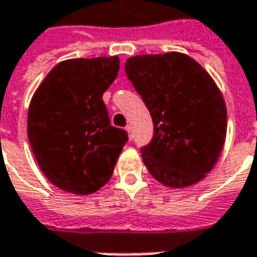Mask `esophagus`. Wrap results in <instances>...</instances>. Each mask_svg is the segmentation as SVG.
Listing matches in <instances>:
<instances>
[{"label": "esophagus", "instance_id": "34e87169", "mask_svg": "<svg viewBox=\"0 0 257 257\" xmlns=\"http://www.w3.org/2000/svg\"><path fill=\"white\" fill-rule=\"evenodd\" d=\"M125 132L128 133V139H130V140H133L134 134H133V128H132V125H127V127H125Z\"/></svg>", "mask_w": 257, "mask_h": 257}]
</instances>
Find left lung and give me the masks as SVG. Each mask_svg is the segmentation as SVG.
Returning a JSON list of instances; mask_svg holds the SVG:
<instances>
[{"instance_id":"left-lung-1","label":"left lung","mask_w":257,"mask_h":257,"mask_svg":"<svg viewBox=\"0 0 257 257\" xmlns=\"http://www.w3.org/2000/svg\"><path fill=\"white\" fill-rule=\"evenodd\" d=\"M125 74L142 95L154 124L140 149L156 180L173 189L200 182L222 152L227 114L212 77L189 55H136Z\"/></svg>"}]
</instances>
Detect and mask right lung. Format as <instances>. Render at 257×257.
<instances>
[{"mask_svg":"<svg viewBox=\"0 0 257 257\" xmlns=\"http://www.w3.org/2000/svg\"><path fill=\"white\" fill-rule=\"evenodd\" d=\"M118 68V57L67 60L33 95L28 140L41 172L65 192L80 196L103 187L128 140L110 124L103 101Z\"/></svg>","mask_w":257,"mask_h":257,"instance_id":"obj_1","label":"right lung"}]
</instances>
